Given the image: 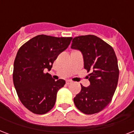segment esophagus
<instances>
[{"label": "esophagus", "instance_id": "34e87169", "mask_svg": "<svg viewBox=\"0 0 134 134\" xmlns=\"http://www.w3.org/2000/svg\"><path fill=\"white\" fill-rule=\"evenodd\" d=\"M66 83H67V85H69V84H71V83H72V81H70V80H67V81H66Z\"/></svg>", "mask_w": 134, "mask_h": 134}]
</instances>
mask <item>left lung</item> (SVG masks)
I'll return each instance as SVG.
<instances>
[{"mask_svg":"<svg viewBox=\"0 0 134 134\" xmlns=\"http://www.w3.org/2000/svg\"><path fill=\"white\" fill-rule=\"evenodd\" d=\"M71 48L81 51L84 68L89 74L90 86L81 85L74 98L76 108L85 114L100 112L112 100L119 79L118 59L113 48L99 37L81 35L73 39Z\"/></svg>","mask_w":134,"mask_h":134,"instance_id":"left-lung-1","label":"left lung"}]
</instances>
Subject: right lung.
Listing matches in <instances>:
<instances>
[{
    "label": "right lung",
    "mask_w": 134,
    "mask_h": 134,
    "mask_svg": "<svg viewBox=\"0 0 134 134\" xmlns=\"http://www.w3.org/2000/svg\"><path fill=\"white\" fill-rule=\"evenodd\" d=\"M71 40L40 35L18 51L14 63V86L23 105L35 114H45L54 106L57 92L65 81H55L45 70L50 71L53 62Z\"/></svg>",
    "instance_id": "right-lung-1"
}]
</instances>
